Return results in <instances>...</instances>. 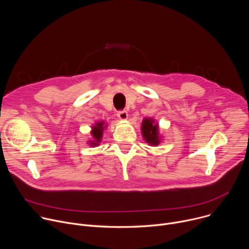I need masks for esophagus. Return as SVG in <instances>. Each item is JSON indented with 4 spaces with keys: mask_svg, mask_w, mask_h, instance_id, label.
I'll use <instances>...</instances> for the list:
<instances>
[{
    "mask_svg": "<svg viewBox=\"0 0 249 249\" xmlns=\"http://www.w3.org/2000/svg\"><path fill=\"white\" fill-rule=\"evenodd\" d=\"M117 116L119 117V119L121 120H126L128 118V112L126 110H119L117 112Z\"/></svg>",
    "mask_w": 249,
    "mask_h": 249,
    "instance_id": "obj_1",
    "label": "esophagus"
}]
</instances>
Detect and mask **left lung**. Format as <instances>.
<instances>
[{"label": "left lung", "instance_id": "8db88e82", "mask_svg": "<svg viewBox=\"0 0 249 249\" xmlns=\"http://www.w3.org/2000/svg\"><path fill=\"white\" fill-rule=\"evenodd\" d=\"M142 133L147 143L156 146L160 143V137L158 133V125L155 124L153 119H144L142 123Z\"/></svg>", "mask_w": 249, "mask_h": 249}]
</instances>
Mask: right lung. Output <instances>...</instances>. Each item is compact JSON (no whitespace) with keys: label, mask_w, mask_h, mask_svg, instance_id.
Returning a JSON list of instances; mask_svg holds the SVG:
<instances>
[{"label":"right lung","mask_w":249,"mask_h":249,"mask_svg":"<svg viewBox=\"0 0 249 249\" xmlns=\"http://www.w3.org/2000/svg\"><path fill=\"white\" fill-rule=\"evenodd\" d=\"M103 122H99V123H96L95 126L92 127V131H91V135L93 137V141H90V145L91 146H97L99 142L101 141V137H102V133H103V130H104V127L103 126Z\"/></svg>","instance_id":"obj_1"}]
</instances>
